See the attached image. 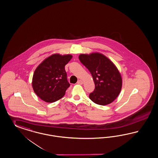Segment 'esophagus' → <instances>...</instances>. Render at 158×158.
I'll return each instance as SVG.
<instances>
[{"label":"esophagus","instance_id":"obj_1","mask_svg":"<svg viewBox=\"0 0 158 158\" xmlns=\"http://www.w3.org/2000/svg\"><path fill=\"white\" fill-rule=\"evenodd\" d=\"M77 83L79 84V85H82L83 83V82L82 80H79L77 82Z\"/></svg>","mask_w":158,"mask_h":158}]
</instances>
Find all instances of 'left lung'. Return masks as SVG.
<instances>
[{"instance_id":"8db88e82","label":"left lung","mask_w":158,"mask_h":158,"mask_svg":"<svg viewBox=\"0 0 158 158\" xmlns=\"http://www.w3.org/2000/svg\"><path fill=\"white\" fill-rule=\"evenodd\" d=\"M79 59L90 71L94 82V90L89 94L94 103L102 106L111 103L119 95L123 84L120 72L105 55L94 52L81 54Z\"/></svg>"}]
</instances>
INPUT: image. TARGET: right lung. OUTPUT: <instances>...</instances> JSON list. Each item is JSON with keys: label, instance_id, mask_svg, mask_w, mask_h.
Here are the masks:
<instances>
[{"label": "right lung", "instance_id": "add662e5", "mask_svg": "<svg viewBox=\"0 0 158 158\" xmlns=\"http://www.w3.org/2000/svg\"><path fill=\"white\" fill-rule=\"evenodd\" d=\"M72 55L54 54L47 58L34 72L32 86L35 93L47 103H53L62 98L70 86L67 81L65 66Z\"/></svg>", "mask_w": 158, "mask_h": 158}]
</instances>
